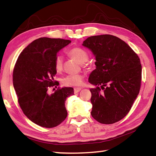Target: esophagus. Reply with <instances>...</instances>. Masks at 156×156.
<instances>
[{
    "mask_svg": "<svg viewBox=\"0 0 156 156\" xmlns=\"http://www.w3.org/2000/svg\"><path fill=\"white\" fill-rule=\"evenodd\" d=\"M82 89V88L80 87H75L74 89H73V91H74V93L76 94V93H78L79 91H80Z\"/></svg>",
    "mask_w": 156,
    "mask_h": 156,
    "instance_id": "obj_1",
    "label": "esophagus"
}]
</instances>
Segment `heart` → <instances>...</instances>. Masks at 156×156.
<instances>
[{"label":"heart","instance_id":"heart-1","mask_svg":"<svg viewBox=\"0 0 156 156\" xmlns=\"http://www.w3.org/2000/svg\"><path fill=\"white\" fill-rule=\"evenodd\" d=\"M69 56L73 58L80 64H84L88 60L89 54L84 49L80 47H74L68 51ZM54 67L57 72L62 69V58L60 56L56 57L54 60ZM84 76L80 73L78 74L68 75L63 79V84L66 86H80L83 83Z\"/></svg>","mask_w":156,"mask_h":156}]
</instances>
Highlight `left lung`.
Segmentation results:
<instances>
[{"instance_id":"8db88e82","label":"left lung","mask_w":156,"mask_h":156,"mask_svg":"<svg viewBox=\"0 0 156 156\" xmlns=\"http://www.w3.org/2000/svg\"><path fill=\"white\" fill-rule=\"evenodd\" d=\"M83 45L96 58V69L89 77V83L96 87L90 89L92 117L106 125L118 122L129 113L139 94V57L125 41L109 34L89 37Z\"/></svg>"}]
</instances>
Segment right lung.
<instances>
[{
    "label": "right lung",
    "mask_w": 156,
    "mask_h": 156,
    "mask_svg": "<svg viewBox=\"0 0 156 156\" xmlns=\"http://www.w3.org/2000/svg\"><path fill=\"white\" fill-rule=\"evenodd\" d=\"M69 40L43 37L34 41L18 56L13 72V84L21 109L31 122L53 128L65 120L67 98L72 87L58 89L48 93L49 87L58 85L54 77L57 71L54 60L57 53L71 43Z\"/></svg>",
    "instance_id": "add662e5"
}]
</instances>
